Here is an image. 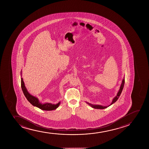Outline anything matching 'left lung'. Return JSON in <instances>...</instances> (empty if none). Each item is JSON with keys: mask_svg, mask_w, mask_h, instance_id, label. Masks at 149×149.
Listing matches in <instances>:
<instances>
[{"mask_svg": "<svg viewBox=\"0 0 149 149\" xmlns=\"http://www.w3.org/2000/svg\"><path fill=\"white\" fill-rule=\"evenodd\" d=\"M124 84H125V79L124 78L123 79V80H122V81L121 85L120 86V89H119V91H118V93H117V95L114 98H113V100H112V102H111V104L110 105H109V106H102V105H94V104H91V103H87L88 104L90 105L91 107H92L93 108H95V109H105V108H107V107H108L109 106H110L113 103L115 102L116 101L118 100V98L119 97V96H120V94L121 93L122 91V90L123 89V87H124Z\"/></svg>", "mask_w": 149, "mask_h": 149, "instance_id": "8db88e82", "label": "left lung"}]
</instances>
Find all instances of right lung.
I'll return each mask as SVG.
<instances>
[{"label":"right lung","mask_w":149,"mask_h":149,"mask_svg":"<svg viewBox=\"0 0 149 149\" xmlns=\"http://www.w3.org/2000/svg\"><path fill=\"white\" fill-rule=\"evenodd\" d=\"M21 88H22V90L23 92L24 95L25 96V97L29 102L31 104L33 105V106H36L37 107H38L43 110H47V111H50V110L51 111V110L56 109L60 105V102L56 104H52L50 103H45L44 104L41 103L39 100V99H38V98L32 95L28 92L25 86V84H24L22 78H21Z\"/></svg>","instance_id":"add662e5"}]
</instances>
